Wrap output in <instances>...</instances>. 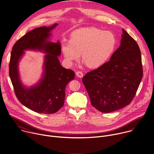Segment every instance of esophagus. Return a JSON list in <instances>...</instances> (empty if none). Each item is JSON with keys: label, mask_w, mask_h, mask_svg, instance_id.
I'll return each instance as SVG.
<instances>
[{"label": "esophagus", "mask_w": 154, "mask_h": 154, "mask_svg": "<svg viewBox=\"0 0 154 154\" xmlns=\"http://www.w3.org/2000/svg\"><path fill=\"white\" fill-rule=\"evenodd\" d=\"M76 75L78 77H80V78H82L83 76V74L82 71H78L76 72Z\"/></svg>", "instance_id": "1"}]
</instances>
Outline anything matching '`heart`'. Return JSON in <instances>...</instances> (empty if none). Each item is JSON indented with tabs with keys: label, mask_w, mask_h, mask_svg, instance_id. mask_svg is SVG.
I'll use <instances>...</instances> for the list:
<instances>
[{
	"label": "heart",
	"mask_w": 154,
	"mask_h": 154,
	"mask_svg": "<svg viewBox=\"0 0 154 154\" xmlns=\"http://www.w3.org/2000/svg\"><path fill=\"white\" fill-rule=\"evenodd\" d=\"M116 44L117 37L112 32L89 27L73 31L70 40L62 43V51L68 64L79 60L82 53L85 63L97 68L108 60Z\"/></svg>",
	"instance_id": "obj_1"
}]
</instances>
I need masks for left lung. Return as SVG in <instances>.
I'll use <instances>...</instances> for the list:
<instances>
[{
	"instance_id": "left-lung-1",
	"label": "left lung",
	"mask_w": 154,
	"mask_h": 154,
	"mask_svg": "<svg viewBox=\"0 0 154 154\" xmlns=\"http://www.w3.org/2000/svg\"><path fill=\"white\" fill-rule=\"evenodd\" d=\"M142 77L140 48L123 29L121 45L110 61L88 72L82 82L92 106L101 112L108 113L130 104Z\"/></svg>"
}]
</instances>
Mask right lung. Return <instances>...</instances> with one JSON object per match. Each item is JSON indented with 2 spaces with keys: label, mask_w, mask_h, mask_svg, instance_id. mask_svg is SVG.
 Here are the masks:
<instances>
[{
  "label": "right lung",
  "mask_w": 154,
  "mask_h": 154,
  "mask_svg": "<svg viewBox=\"0 0 154 154\" xmlns=\"http://www.w3.org/2000/svg\"><path fill=\"white\" fill-rule=\"evenodd\" d=\"M42 26L29 31L13 45L9 63V74L16 97L28 109L40 114L57 112L64 105L65 88L75 77L71 69L62 67L58 59L61 53L60 42H48L49 32L57 26ZM38 49L47 53L45 71L41 82L28 89L21 85L18 73V62L25 49Z\"/></svg>",
  "instance_id": "right-lung-1"
}]
</instances>
